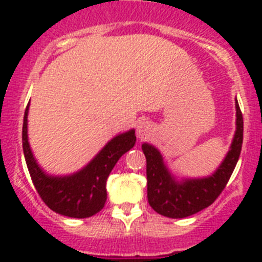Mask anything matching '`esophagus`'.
Returning a JSON list of instances; mask_svg holds the SVG:
<instances>
[{"mask_svg":"<svg viewBox=\"0 0 262 262\" xmlns=\"http://www.w3.org/2000/svg\"><path fill=\"white\" fill-rule=\"evenodd\" d=\"M150 132V125L148 121H141V123L137 125V134H138L139 138H146Z\"/></svg>","mask_w":262,"mask_h":262,"instance_id":"34e87169","label":"esophagus"}]
</instances>
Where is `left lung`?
Instances as JSON below:
<instances>
[{"instance_id": "1", "label": "left lung", "mask_w": 262, "mask_h": 262, "mask_svg": "<svg viewBox=\"0 0 262 262\" xmlns=\"http://www.w3.org/2000/svg\"><path fill=\"white\" fill-rule=\"evenodd\" d=\"M236 110L237 130L231 149L218 170L209 178L185 180L179 184L166 168L160 152L150 144H142L147 160V198L153 210L168 218H185L215 202L226 187L241 155L244 118L237 100Z\"/></svg>"}]
</instances>
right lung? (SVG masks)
Listing matches in <instances>:
<instances>
[{"label":"right lung","instance_id":"obj_1","mask_svg":"<svg viewBox=\"0 0 262 262\" xmlns=\"http://www.w3.org/2000/svg\"><path fill=\"white\" fill-rule=\"evenodd\" d=\"M28 110L23 124V149L39 196L53 212L71 218H89L106 203V180L119 158L136 144L134 130L115 137L84 168L64 178L49 176L38 166L28 142Z\"/></svg>","mask_w":262,"mask_h":262}]
</instances>
